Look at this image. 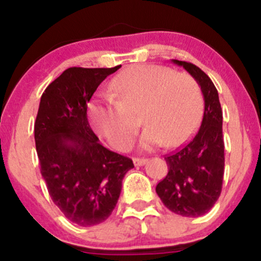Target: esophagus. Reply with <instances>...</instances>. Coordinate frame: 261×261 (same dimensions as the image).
<instances>
[{"mask_svg":"<svg viewBox=\"0 0 261 261\" xmlns=\"http://www.w3.org/2000/svg\"><path fill=\"white\" fill-rule=\"evenodd\" d=\"M146 163H147V160H146V158H134V164L136 167H141Z\"/></svg>","mask_w":261,"mask_h":261,"instance_id":"1","label":"esophagus"}]
</instances>
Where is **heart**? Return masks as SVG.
<instances>
[{
    "mask_svg": "<svg viewBox=\"0 0 261 261\" xmlns=\"http://www.w3.org/2000/svg\"><path fill=\"white\" fill-rule=\"evenodd\" d=\"M113 97L103 94L89 104L92 127L113 147H130L139 128L133 115L141 113L146 126L143 149L178 147L190 139L202 114V93L187 73L157 65H134L113 80Z\"/></svg>",
    "mask_w": 261,
    "mask_h": 261,
    "instance_id": "1",
    "label": "heart"
}]
</instances>
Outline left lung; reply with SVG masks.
<instances>
[{"label": "left lung", "instance_id": "left-lung-1", "mask_svg": "<svg viewBox=\"0 0 261 261\" xmlns=\"http://www.w3.org/2000/svg\"><path fill=\"white\" fill-rule=\"evenodd\" d=\"M181 66L201 88L205 109L195 136L184 147L164 157L168 174L155 187V193L167 208L184 217L207 214L222 190L224 143L222 109L218 92L201 68L190 62L172 60Z\"/></svg>", "mask_w": 261, "mask_h": 261}]
</instances>
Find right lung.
<instances>
[{
	"mask_svg": "<svg viewBox=\"0 0 261 261\" xmlns=\"http://www.w3.org/2000/svg\"><path fill=\"white\" fill-rule=\"evenodd\" d=\"M112 68L70 67L46 87L34 125L40 173L62 214L81 227L112 215L122 179L134 163L100 145L87 119V104Z\"/></svg>",
	"mask_w": 261,
	"mask_h": 261,
	"instance_id": "right-lung-1",
	"label": "right lung"
}]
</instances>
